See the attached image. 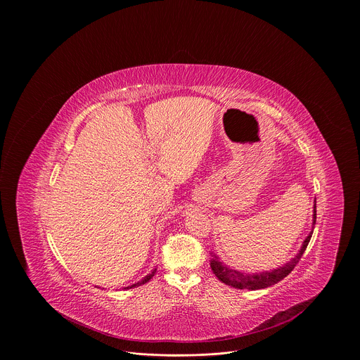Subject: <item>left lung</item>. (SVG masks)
I'll use <instances>...</instances> for the list:
<instances>
[{"label":"left lung","instance_id":"8db88e82","mask_svg":"<svg viewBox=\"0 0 360 360\" xmlns=\"http://www.w3.org/2000/svg\"><path fill=\"white\" fill-rule=\"evenodd\" d=\"M314 225L316 224V203L314 207ZM314 231L307 235V238L303 240V245L299 250V253L295 256L293 259H290L288 264H285L283 266L274 269V271H266L262 274H243L235 269L228 268L226 265H224L218 256L215 253H211L212 259H211V268L212 272L215 274V276L224 282L225 285H229L232 288H238V289H249V290H256V289H264L268 286H272L275 283H278L279 281H282L283 278H286L293 268L297 265V262L300 261L303 252L307 248V243H309L311 238H312Z\"/></svg>","mask_w":360,"mask_h":360}]
</instances>
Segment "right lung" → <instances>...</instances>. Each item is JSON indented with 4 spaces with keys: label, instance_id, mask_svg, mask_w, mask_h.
<instances>
[{
    "label": "right lung",
    "instance_id": "add662e5",
    "mask_svg": "<svg viewBox=\"0 0 360 360\" xmlns=\"http://www.w3.org/2000/svg\"><path fill=\"white\" fill-rule=\"evenodd\" d=\"M153 274H155V269H153V272L150 274V275H146L142 281H139V282H136V283H134V285H131V286H128V288H124V289H132V288H136V286H141V285H143V283H146L152 276H153Z\"/></svg>",
    "mask_w": 360,
    "mask_h": 360
}]
</instances>
